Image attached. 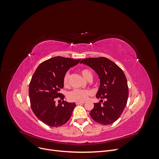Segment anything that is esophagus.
I'll return each instance as SVG.
<instances>
[{"instance_id":"1","label":"esophagus","mask_w":159,"mask_h":159,"mask_svg":"<svg viewBox=\"0 0 159 159\" xmlns=\"http://www.w3.org/2000/svg\"><path fill=\"white\" fill-rule=\"evenodd\" d=\"M85 102H76L75 103H76V105H82V104H84Z\"/></svg>"}]
</instances>
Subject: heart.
<instances>
[{
	"instance_id": "1",
	"label": "heart",
	"mask_w": 159,
	"mask_h": 159,
	"mask_svg": "<svg viewBox=\"0 0 159 159\" xmlns=\"http://www.w3.org/2000/svg\"><path fill=\"white\" fill-rule=\"evenodd\" d=\"M81 75L84 78L87 80L88 77L91 75L90 71L86 69H83L80 71ZM63 84L65 88H68L69 86V74H66L63 79ZM91 95V91L88 89H74L68 94V99L71 102H82L87 100L89 96Z\"/></svg>"
}]
</instances>
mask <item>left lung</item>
I'll return each instance as SVG.
<instances>
[{
    "label": "left lung",
    "mask_w": 159,
    "mask_h": 159,
    "mask_svg": "<svg viewBox=\"0 0 159 159\" xmlns=\"http://www.w3.org/2000/svg\"><path fill=\"white\" fill-rule=\"evenodd\" d=\"M92 68L100 79L99 88L96 98L105 99L94 104L90 115L95 121L110 125L119 118L126 107L129 88L127 78L123 70L113 61L104 57H89L81 60Z\"/></svg>",
    "instance_id": "1"
}]
</instances>
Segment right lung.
I'll use <instances>...</instances> for the list:
<instances>
[{
	"label": "right lung",
	"instance_id": "1",
	"mask_svg": "<svg viewBox=\"0 0 159 159\" xmlns=\"http://www.w3.org/2000/svg\"><path fill=\"white\" fill-rule=\"evenodd\" d=\"M81 60L57 56L38 66L29 84V98L32 111L37 118L50 127H60L68 121L75 103L56 104V99H64L60 93L64 88L63 79L68 70Z\"/></svg>",
	"mask_w": 159,
	"mask_h": 159
}]
</instances>
